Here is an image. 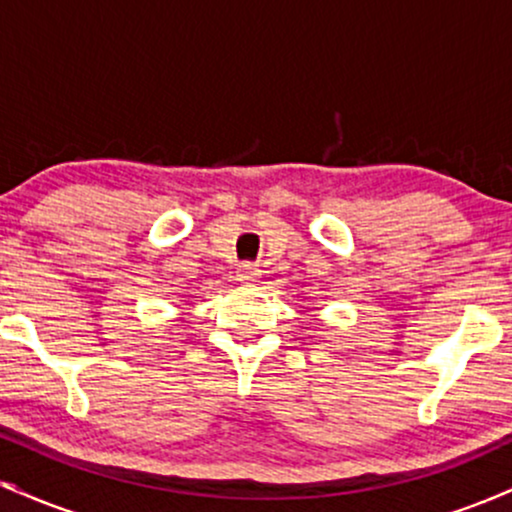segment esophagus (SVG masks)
<instances>
[{
  "label": "esophagus",
  "mask_w": 512,
  "mask_h": 512,
  "mask_svg": "<svg viewBox=\"0 0 512 512\" xmlns=\"http://www.w3.org/2000/svg\"><path fill=\"white\" fill-rule=\"evenodd\" d=\"M260 274H262V269H260V264H252V262H243L238 267V281L240 284H245V286H250V284H255L257 279H260Z\"/></svg>",
  "instance_id": "esophagus-1"
}]
</instances>
